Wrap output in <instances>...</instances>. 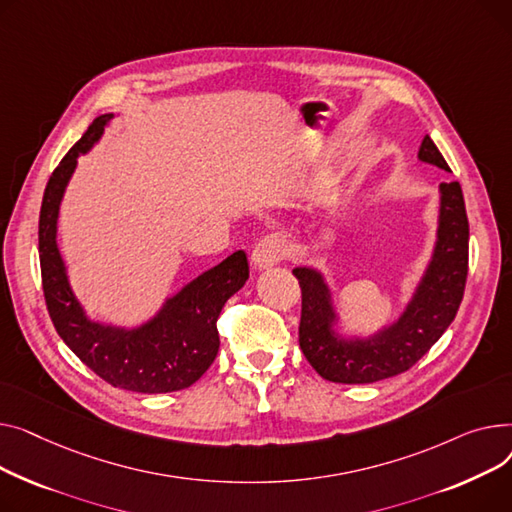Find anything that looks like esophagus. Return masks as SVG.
<instances>
[{"label": "esophagus", "mask_w": 512, "mask_h": 512, "mask_svg": "<svg viewBox=\"0 0 512 512\" xmlns=\"http://www.w3.org/2000/svg\"><path fill=\"white\" fill-rule=\"evenodd\" d=\"M289 254V239L283 233H268L252 250V264L256 268H270L285 260Z\"/></svg>", "instance_id": "esophagus-1"}]
</instances>
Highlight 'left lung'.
<instances>
[{"instance_id":"8db88e82","label":"left lung","mask_w":512,"mask_h":512,"mask_svg":"<svg viewBox=\"0 0 512 512\" xmlns=\"http://www.w3.org/2000/svg\"><path fill=\"white\" fill-rule=\"evenodd\" d=\"M419 161L450 171L430 136L422 140ZM469 264V221L459 182L440 184L436 244L426 273L405 312L368 339H341L330 289L316 268L297 266L302 287L299 347L312 368L330 382L370 384L407 372L442 337L461 306Z\"/></svg>"}]
</instances>
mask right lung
Masks as SVG:
<instances>
[{
	"instance_id": "1",
	"label": "right lung",
	"mask_w": 512,
	"mask_h": 512,
	"mask_svg": "<svg viewBox=\"0 0 512 512\" xmlns=\"http://www.w3.org/2000/svg\"><path fill=\"white\" fill-rule=\"evenodd\" d=\"M113 113L99 115L51 173L39 217L43 293L57 335L97 376L132 393L157 395L192 386L215 362L217 318L250 277L248 256L237 250L213 266L136 328L90 320L76 299L57 248V215L78 157L103 136Z\"/></svg>"
}]
</instances>
